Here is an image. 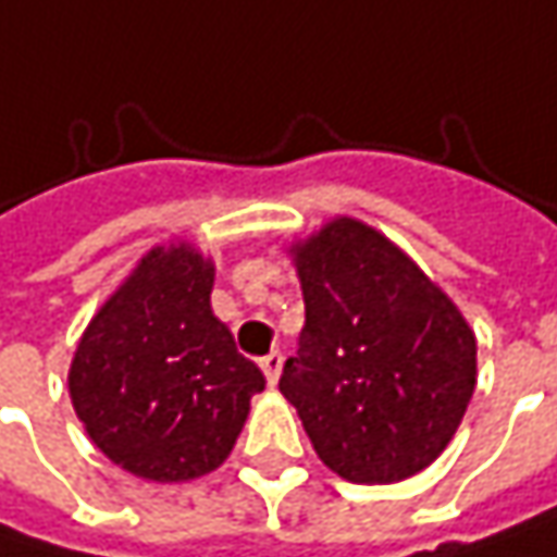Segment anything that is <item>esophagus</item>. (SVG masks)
<instances>
[{
  "mask_svg": "<svg viewBox=\"0 0 557 557\" xmlns=\"http://www.w3.org/2000/svg\"><path fill=\"white\" fill-rule=\"evenodd\" d=\"M282 364H285L282 351H269V355H265V358L259 361V368H262V374H265V380H269V386H275V383H278Z\"/></svg>",
  "mask_w": 557,
  "mask_h": 557,
  "instance_id": "esophagus-1",
  "label": "esophagus"
}]
</instances>
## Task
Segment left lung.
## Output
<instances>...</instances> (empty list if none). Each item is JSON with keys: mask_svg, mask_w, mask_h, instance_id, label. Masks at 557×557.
I'll list each match as a JSON object with an SVG mask.
<instances>
[{"mask_svg": "<svg viewBox=\"0 0 557 557\" xmlns=\"http://www.w3.org/2000/svg\"><path fill=\"white\" fill-rule=\"evenodd\" d=\"M304 292L298 355L278 389L333 472L403 482L444 454L475 389V336L393 240L333 219L292 247Z\"/></svg>", "mask_w": 557, "mask_h": 557, "instance_id": "1", "label": "left lung"}]
</instances>
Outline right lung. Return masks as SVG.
Listing matches in <instances>:
<instances>
[{
    "instance_id": "right-lung-1",
    "label": "right lung",
    "mask_w": 557,
    "mask_h": 557,
    "mask_svg": "<svg viewBox=\"0 0 557 557\" xmlns=\"http://www.w3.org/2000/svg\"><path fill=\"white\" fill-rule=\"evenodd\" d=\"M215 265L154 247L95 313L69 368L75 416L100 454L148 482L219 469L265 377L212 313Z\"/></svg>"
}]
</instances>
